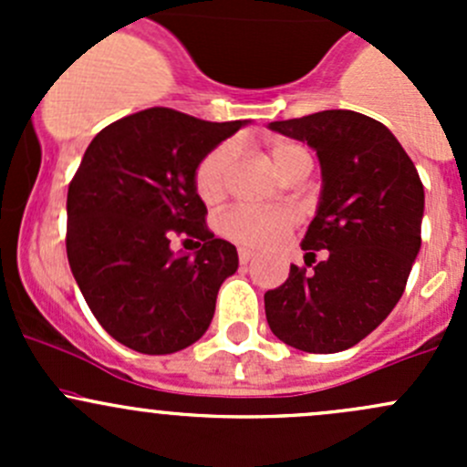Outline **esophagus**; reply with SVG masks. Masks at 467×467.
<instances>
[{
    "instance_id": "34e87169",
    "label": "esophagus",
    "mask_w": 467,
    "mask_h": 467,
    "mask_svg": "<svg viewBox=\"0 0 467 467\" xmlns=\"http://www.w3.org/2000/svg\"><path fill=\"white\" fill-rule=\"evenodd\" d=\"M253 255H255V253L253 251H248V248H239V262L242 264H248L253 260Z\"/></svg>"
}]
</instances>
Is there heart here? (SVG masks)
<instances>
[{"label": "heart", "mask_w": 467, "mask_h": 467, "mask_svg": "<svg viewBox=\"0 0 467 467\" xmlns=\"http://www.w3.org/2000/svg\"><path fill=\"white\" fill-rule=\"evenodd\" d=\"M271 162L275 171L282 178L296 167V164L305 162L309 158L307 149L296 142H275L268 150ZM234 160V144L223 142L210 150L203 160L199 162L194 171V187L196 194L205 201V203H216L223 199L225 190H228V173L230 164ZM296 225V212L286 210V207H275V210H257V207L237 205L230 207L228 212L219 216V230L223 237L230 242L239 244V246L248 248H264L275 244L282 234L289 233Z\"/></svg>", "instance_id": "b5f03b06"}]
</instances>
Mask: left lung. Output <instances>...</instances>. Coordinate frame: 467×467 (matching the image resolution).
Wrapping results in <instances>:
<instances>
[{"instance_id":"8db88e82","label":"left lung","mask_w":467,"mask_h":467,"mask_svg":"<svg viewBox=\"0 0 467 467\" xmlns=\"http://www.w3.org/2000/svg\"><path fill=\"white\" fill-rule=\"evenodd\" d=\"M321 162V199L303 239L305 264L264 294L271 332L286 346L332 355L357 346L393 312L420 251L425 190L416 164L379 121L323 110L271 121Z\"/></svg>"}]
</instances>
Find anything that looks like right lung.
Segmentation results:
<instances>
[{
    "mask_svg": "<svg viewBox=\"0 0 467 467\" xmlns=\"http://www.w3.org/2000/svg\"><path fill=\"white\" fill-rule=\"evenodd\" d=\"M246 124L149 108L89 142L67 190V260L97 321L130 350L171 355L210 327L239 257L207 230L194 171ZM173 234L204 246L194 258L173 254Z\"/></svg>",
    "mask_w": 467,
    "mask_h": 467,
    "instance_id": "obj_1",
    "label": "right lung"
}]
</instances>
